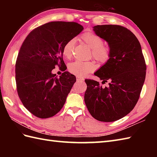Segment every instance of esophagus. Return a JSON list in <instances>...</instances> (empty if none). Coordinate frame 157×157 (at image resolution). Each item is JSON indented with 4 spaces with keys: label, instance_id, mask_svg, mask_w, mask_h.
I'll list each match as a JSON object with an SVG mask.
<instances>
[{
    "label": "esophagus",
    "instance_id": "obj_1",
    "mask_svg": "<svg viewBox=\"0 0 157 157\" xmlns=\"http://www.w3.org/2000/svg\"><path fill=\"white\" fill-rule=\"evenodd\" d=\"M76 78H77V81H78V82H83L84 80V78H82V77L79 76V75L76 76Z\"/></svg>",
    "mask_w": 157,
    "mask_h": 157
}]
</instances>
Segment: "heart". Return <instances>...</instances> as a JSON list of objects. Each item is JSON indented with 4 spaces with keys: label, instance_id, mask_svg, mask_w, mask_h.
Listing matches in <instances>:
<instances>
[{
    "label": "heart",
    "instance_id": "heart-1",
    "mask_svg": "<svg viewBox=\"0 0 157 157\" xmlns=\"http://www.w3.org/2000/svg\"><path fill=\"white\" fill-rule=\"evenodd\" d=\"M82 41L92 48L91 55L99 63H107L111 55V49L110 46L103 44L102 38L94 33L91 32H85L81 36ZM75 44V40L71 39L67 42L63 48V55L66 59H70L73 55ZM96 65L93 61L82 62L75 61L68 65V70L73 74L83 76L94 71Z\"/></svg>",
    "mask_w": 157,
    "mask_h": 157
}]
</instances>
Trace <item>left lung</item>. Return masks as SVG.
<instances>
[{
  "label": "left lung",
  "mask_w": 157,
  "mask_h": 157,
  "mask_svg": "<svg viewBox=\"0 0 157 157\" xmlns=\"http://www.w3.org/2000/svg\"><path fill=\"white\" fill-rule=\"evenodd\" d=\"M95 34L108 42L109 61L94 73L103 82L85 79L84 101L91 115L100 121L112 122L131 112L137 103L146 78V65L141 46L133 33L118 25H95Z\"/></svg>",
  "instance_id": "8db88e82"
}]
</instances>
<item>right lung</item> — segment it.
I'll use <instances>...</instances> for the list:
<instances>
[{
    "label": "right lung",
    "instance_id": "1",
    "mask_svg": "<svg viewBox=\"0 0 157 157\" xmlns=\"http://www.w3.org/2000/svg\"><path fill=\"white\" fill-rule=\"evenodd\" d=\"M83 29L75 22H49L33 29L23 41L15 64L17 90L23 106L37 117H51L64 105L76 78L64 71L58 78L52 71L56 65L65 71L63 46Z\"/></svg>",
    "mask_w": 157,
    "mask_h": 157
}]
</instances>
